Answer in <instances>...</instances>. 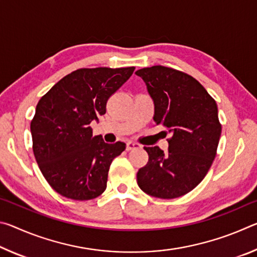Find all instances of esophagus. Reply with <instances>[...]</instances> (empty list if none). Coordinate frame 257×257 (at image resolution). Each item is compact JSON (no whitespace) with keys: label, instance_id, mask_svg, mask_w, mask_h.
Here are the masks:
<instances>
[{"label":"esophagus","instance_id":"obj_1","mask_svg":"<svg viewBox=\"0 0 257 257\" xmlns=\"http://www.w3.org/2000/svg\"><path fill=\"white\" fill-rule=\"evenodd\" d=\"M125 147H127V151H132V150L137 149V147H139V145L136 144V143H134V142H128L127 145H125Z\"/></svg>","mask_w":257,"mask_h":257}]
</instances>
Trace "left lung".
I'll list each match as a JSON object with an SVG mask.
<instances>
[{
    "label": "left lung",
    "instance_id": "8db88e82",
    "mask_svg": "<svg viewBox=\"0 0 257 257\" xmlns=\"http://www.w3.org/2000/svg\"><path fill=\"white\" fill-rule=\"evenodd\" d=\"M136 75L153 98L154 122L171 134L167 154L159 146L144 147L149 162L138 170L137 184L153 197H180L204 179L216 155L221 136L216 103L195 78L176 69L154 66Z\"/></svg>",
    "mask_w": 257,
    "mask_h": 257
}]
</instances>
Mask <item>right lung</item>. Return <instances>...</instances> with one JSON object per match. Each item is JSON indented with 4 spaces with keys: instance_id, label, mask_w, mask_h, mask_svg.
I'll return each mask as SVG.
<instances>
[{
    "instance_id": "add662e5",
    "label": "right lung",
    "mask_w": 257,
    "mask_h": 257,
    "mask_svg": "<svg viewBox=\"0 0 257 257\" xmlns=\"http://www.w3.org/2000/svg\"><path fill=\"white\" fill-rule=\"evenodd\" d=\"M134 70L135 67L78 69L40 99L30 123L33 151L56 193L88 201L105 190L110 165L125 144H107L102 136H93L90 122L105 114L107 99Z\"/></svg>"
}]
</instances>
